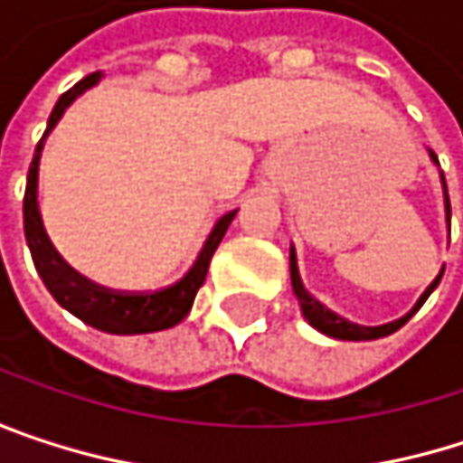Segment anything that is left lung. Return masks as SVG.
<instances>
[{
	"label": "left lung",
	"mask_w": 463,
	"mask_h": 463,
	"mask_svg": "<svg viewBox=\"0 0 463 463\" xmlns=\"http://www.w3.org/2000/svg\"><path fill=\"white\" fill-rule=\"evenodd\" d=\"M429 155H431V160L437 163V155H434V152H429ZM437 165H439V163H437ZM439 179H442V190H445V220H448V225H450V198H448V184H445V176H442V174H439ZM289 276H292V289H295V298H298V303H300V311H303V317L308 319L311 326H317L319 332L329 335V337H337V340H375V337H386V335L397 332L402 324L408 322V319L416 314L418 308L423 306V300H426V298L434 292V287L439 284L442 270H439V276L426 287V292L418 298V303L413 306V311H411V314H405V317H402V319H397V322L381 324V326H362V324L348 322V319H343V317L332 314L329 308H324L322 303H319L311 292H306V287H303V281H300V270H298L295 249L289 251Z\"/></svg>",
	"instance_id": "8db88e82"
}]
</instances>
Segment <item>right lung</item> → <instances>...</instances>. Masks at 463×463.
Masks as SVG:
<instances>
[{
    "label": "right lung",
    "instance_id": "obj_1",
    "mask_svg": "<svg viewBox=\"0 0 463 463\" xmlns=\"http://www.w3.org/2000/svg\"><path fill=\"white\" fill-rule=\"evenodd\" d=\"M101 80V71L88 74L85 80H80L74 88H69L58 104L50 112L45 134L34 149V160L29 165V179H26V195H24V232H26V243L34 260V268L47 287V292L55 298V303L61 308H66L69 314H74L80 322L90 324L101 332L109 335H144V332H160L168 329L174 324H179L193 308V300L198 295V289L206 281L209 273V262L222 241V235L232 222L235 212H228L217 220L214 231L209 232L198 260L193 262V268L174 281L171 287L155 289V292H118V289H107L99 287L93 281H88L85 276H80L74 268H69L63 262V257L52 249L45 228H43V214H40V203H37V176H40V155L45 146L47 134L55 128V123L61 120V115L69 109V104L82 96L88 88H93Z\"/></svg>",
    "mask_w": 463,
    "mask_h": 463
}]
</instances>
